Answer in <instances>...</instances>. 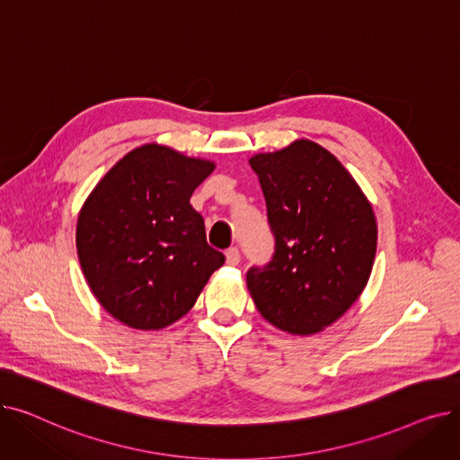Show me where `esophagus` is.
Here are the masks:
<instances>
[{"instance_id": "esophagus-1", "label": "esophagus", "mask_w": 460, "mask_h": 460, "mask_svg": "<svg viewBox=\"0 0 460 460\" xmlns=\"http://www.w3.org/2000/svg\"><path fill=\"white\" fill-rule=\"evenodd\" d=\"M226 261H227V264H231V267H234V264H238V262H240V252H238V248H229V250L226 252Z\"/></svg>"}]
</instances>
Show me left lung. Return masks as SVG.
Returning a JSON list of instances; mask_svg holds the SVG:
<instances>
[{"mask_svg":"<svg viewBox=\"0 0 460 460\" xmlns=\"http://www.w3.org/2000/svg\"><path fill=\"white\" fill-rule=\"evenodd\" d=\"M274 253L246 272L261 315L288 333H315L358 300L376 253L375 214L356 181L321 145L300 139L255 155Z\"/></svg>","mask_w":460,"mask_h":460,"instance_id":"left-lung-1","label":"left lung"}]
</instances>
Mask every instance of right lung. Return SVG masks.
I'll return each instance as SVG.
<instances>
[{"label": "right lung", "mask_w": 460, "mask_h": 460, "mask_svg": "<svg viewBox=\"0 0 460 460\" xmlns=\"http://www.w3.org/2000/svg\"><path fill=\"white\" fill-rule=\"evenodd\" d=\"M214 169L162 145L119 160L84 203L76 248L93 295L137 330L173 324L224 264L190 198Z\"/></svg>", "instance_id": "right-lung-1"}]
</instances>
